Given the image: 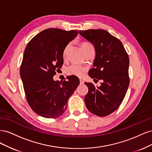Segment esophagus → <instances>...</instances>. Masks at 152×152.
I'll list each match as a JSON object with an SVG mask.
<instances>
[{
	"instance_id": "34e87169",
	"label": "esophagus",
	"mask_w": 152,
	"mask_h": 152,
	"mask_svg": "<svg viewBox=\"0 0 152 152\" xmlns=\"http://www.w3.org/2000/svg\"><path fill=\"white\" fill-rule=\"evenodd\" d=\"M84 80H82V79H80V84H84Z\"/></svg>"
}]
</instances>
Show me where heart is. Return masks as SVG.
<instances>
[{
    "label": "heart",
    "instance_id": "heart-1",
    "mask_svg": "<svg viewBox=\"0 0 152 152\" xmlns=\"http://www.w3.org/2000/svg\"><path fill=\"white\" fill-rule=\"evenodd\" d=\"M69 46H70V44H67L66 45V47L65 48V49H63V57H65L66 56ZM81 47L84 53H86L89 49L93 48V45L88 42L82 43ZM86 70V68L84 66L79 65H77V64H72V65L66 67L65 72L66 74L68 75L82 77L84 75V73L85 72Z\"/></svg>",
    "mask_w": 152,
    "mask_h": 152
}]
</instances>
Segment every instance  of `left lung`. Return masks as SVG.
<instances>
[{"label":"left lung","mask_w":152,"mask_h":152,"mask_svg":"<svg viewBox=\"0 0 152 152\" xmlns=\"http://www.w3.org/2000/svg\"><path fill=\"white\" fill-rule=\"evenodd\" d=\"M93 44L96 51L94 68L89 75L103 80L99 87L85 82L89 91L84 100L89 111L99 117L111 114L120 107L129 85V58L121 41L102 29L79 31Z\"/></svg>","instance_id":"obj_1"}]
</instances>
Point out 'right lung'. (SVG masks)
<instances>
[{
  "label": "right lung",
  "instance_id": "right-lung-1",
  "mask_svg": "<svg viewBox=\"0 0 152 152\" xmlns=\"http://www.w3.org/2000/svg\"><path fill=\"white\" fill-rule=\"evenodd\" d=\"M78 34L77 30L45 29L35 35L25 48L20 76L27 102L43 117L62 115L69 98L79 85L76 76L68 77V81L53 80L63 64V49Z\"/></svg>",
  "mask_w": 152,
  "mask_h": 152
}]
</instances>
